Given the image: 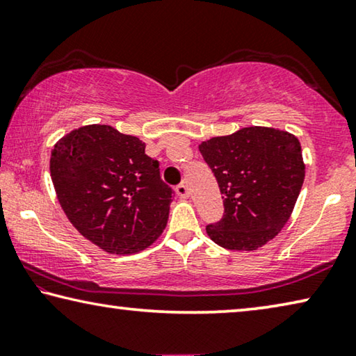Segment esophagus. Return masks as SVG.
I'll list each match as a JSON object with an SVG mask.
<instances>
[{
    "instance_id": "obj_1",
    "label": "esophagus",
    "mask_w": 356,
    "mask_h": 356,
    "mask_svg": "<svg viewBox=\"0 0 356 356\" xmlns=\"http://www.w3.org/2000/svg\"><path fill=\"white\" fill-rule=\"evenodd\" d=\"M176 192H177V195L180 196V198H187V196L190 195V193H188V187H187V185H185L184 182L177 185Z\"/></svg>"
}]
</instances>
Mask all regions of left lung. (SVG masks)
<instances>
[{
  "mask_svg": "<svg viewBox=\"0 0 356 356\" xmlns=\"http://www.w3.org/2000/svg\"><path fill=\"white\" fill-rule=\"evenodd\" d=\"M200 152L224 200L222 219L206 225L211 240L232 251H254L277 236L304 184L297 137L272 127H243L203 142Z\"/></svg>",
  "mask_w": 356,
  "mask_h": 356,
  "instance_id": "left-lung-1",
  "label": "left lung"
}]
</instances>
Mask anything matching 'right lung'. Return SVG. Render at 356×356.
Segmentation results:
<instances>
[{
	"instance_id": "add662e5",
	"label": "right lung",
	"mask_w": 356,
	"mask_h": 356,
	"mask_svg": "<svg viewBox=\"0 0 356 356\" xmlns=\"http://www.w3.org/2000/svg\"><path fill=\"white\" fill-rule=\"evenodd\" d=\"M49 168L68 220L104 251L139 252L168 224L174 190L134 136L105 124L79 127L52 148Z\"/></svg>"
}]
</instances>
